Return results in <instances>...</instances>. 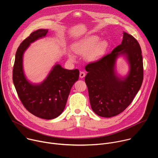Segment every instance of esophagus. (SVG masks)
Returning <instances> with one entry per match:
<instances>
[{
	"instance_id": "1",
	"label": "esophagus",
	"mask_w": 158,
	"mask_h": 158,
	"mask_svg": "<svg viewBox=\"0 0 158 158\" xmlns=\"http://www.w3.org/2000/svg\"><path fill=\"white\" fill-rule=\"evenodd\" d=\"M85 74L84 72H83V71H81L80 72V74H79L80 78H83V77H85Z\"/></svg>"
}]
</instances>
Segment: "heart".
<instances>
[{"label": "heart", "mask_w": 158, "mask_h": 158, "mask_svg": "<svg viewBox=\"0 0 158 158\" xmlns=\"http://www.w3.org/2000/svg\"><path fill=\"white\" fill-rule=\"evenodd\" d=\"M98 40L99 37L97 35L89 36L76 43L74 50L77 53L82 55L87 53V58L89 60H95L103 55L108 46L106 41H101L97 44ZM69 57L72 60L74 59V56L72 55H69Z\"/></svg>", "instance_id": "heart-1"}]
</instances>
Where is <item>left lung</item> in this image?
<instances>
[{
	"mask_svg": "<svg viewBox=\"0 0 158 158\" xmlns=\"http://www.w3.org/2000/svg\"><path fill=\"white\" fill-rule=\"evenodd\" d=\"M122 43L109 54L85 66V82L90 106L98 116L112 117L123 112L133 100L143 80L141 49L138 41L123 32ZM125 55L130 64L128 76L122 80L114 73L116 59Z\"/></svg>",
	"mask_w": 158,
	"mask_h": 158,
	"instance_id": "8db88e82",
	"label": "left lung"
}]
</instances>
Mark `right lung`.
I'll use <instances>...</instances> for the list:
<instances>
[{"label": "right lung", "mask_w": 158, "mask_h": 158, "mask_svg": "<svg viewBox=\"0 0 158 158\" xmlns=\"http://www.w3.org/2000/svg\"><path fill=\"white\" fill-rule=\"evenodd\" d=\"M48 30L31 33L19 46L13 68V82L25 108L35 116L46 120L56 118L63 112L71 89L78 80L77 69L68 70L55 65L46 79L40 84L28 82L23 73V55L30 44L45 36Z\"/></svg>", "instance_id": "add662e5"}]
</instances>
